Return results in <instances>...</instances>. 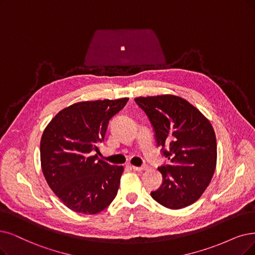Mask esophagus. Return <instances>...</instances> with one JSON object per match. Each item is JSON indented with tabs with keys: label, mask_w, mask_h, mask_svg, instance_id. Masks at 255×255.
Returning <instances> with one entry per match:
<instances>
[{
	"label": "esophagus",
	"mask_w": 255,
	"mask_h": 255,
	"mask_svg": "<svg viewBox=\"0 0 255 255\" xmlns=\"http://www.w3.org/2000/svg\"><path fill=\"white\" fill-rule=\"evenodd\" d=\"M131 168H133V170H135V171H143V170H145L146 169V167H144V166H142V167H138V166H131Z\"/></svg>",
	"instance_id": "obj_1"
}]
</instances>
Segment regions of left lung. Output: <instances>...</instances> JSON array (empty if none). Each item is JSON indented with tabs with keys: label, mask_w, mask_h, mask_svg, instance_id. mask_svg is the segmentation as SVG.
Returning a JSON list of instances; mask_svg holds the SVG:
<instances>
[{
	"label": "left lung",
	"mask_w": 255,
	"mask_h": 255,
	"mask_svg": "<svg viewBox=\"0 0 255 255\" xmlns=\"http://www.w3.org/2000/svg\"><path fill=\"white\" fill-rule=\"evenodd\" d=\"M135 101L148 116L157 144L169 160L158 168L163 183L150 196L169 209L193 204L208 187L217 166V139L210 121L176 95L137 97Z\"/></svg>",
	"instance_id": "obj_1"
}]
</instances>
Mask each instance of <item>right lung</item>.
Instances as JSON below:
<instances>
[{
	"instance_id": "1",
	"label": "right lung",
	"mask_w": 255,
	"mask_h": 255,
	"mask_svg": "<svg viewBox=\"0 0 255 255\" xmlns=\"http://www.w3.org/2000/svg\"><path fill=\"white\" fill-rule=\"evenodd\" d=\"M128 98L81 101L52 118L40 139V165L50 188L75 212L95 215L115 199L124 166L98 160L110 119Z\"/></svg>"
}]
</instances>
